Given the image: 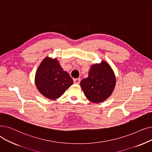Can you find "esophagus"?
<instances>
[{"label": "esophagus", "instance_id": "34e87169", "mask_svg": "<svg viewBox=\"0 0 152 152\" xmlns=\"http://www.w3.org/2000/svg\"><path fill=\"white\" fill-rule=\"evenodd\" d=\"M73 81H74V83H75V84H79L80 83L81 80H80V78H76V79H74Z\"/></svg>", "mask_w": 152, "mask_h": 152}]
</instances>
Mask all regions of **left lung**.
Returning <instances> with one entry per match:
<instances>
[{"label": "left lung", "mask_w": 152, "mask_h": 152, "mask_svg": "<svg viewBox=\"0 0 152 152\" xmlns=\"http://www.w3.org/2000/svg\"><path fill=\"white\" fill-rule=\"evenodd\" d=\"M115 86V77L110 66L105 61L91 67L89 76L81 81V87L88 99L99 103L107 99Z\"/></svg>", "instance_id": "left-lung-1"}]
</instances>
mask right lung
I'll list each match as a JSON object with an SVG mask.
<instances>
[{
	"label": "right lung",
	"instance_id": "right-lung-1",
	"mask_svg": "<svg viewBox=\"0 0 152 152\" xmlns=\"http://www.w3.org/2000/svg\"><path fill=\"white\" fill-rule=\"evenodd\" d=\"M73 84L67 72L64 71L56 59H44L35 75L38 90L50 99H56Z\"/></svg>",
	"mask_w": 152,
	"mask_h": 152
}]
</instances>
